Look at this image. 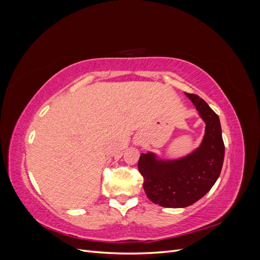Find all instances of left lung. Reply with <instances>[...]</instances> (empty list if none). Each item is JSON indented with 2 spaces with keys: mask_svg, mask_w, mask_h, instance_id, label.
Segmentation results:
<instances>
[{
  "mask_svg": "<svg viewBox=\"0 0 260 260\" xmlns=\"http://www.w3.org/2000/svg\"><path fill=\"white\" fill-rule=\"evenodd\" d=\"M185 95L206 123L201 146L176 160L157 159L153 153H142L138 162L147 198L162 207L182 208L198 202L215 184L223 164L224 144L218 115L199 95Z\"/></svg>",
  "mask_w": 260,
  "mask_h": 260,
  "instance_id": "left-lung-1",
  "label": "left lung"
}]
</instances>
